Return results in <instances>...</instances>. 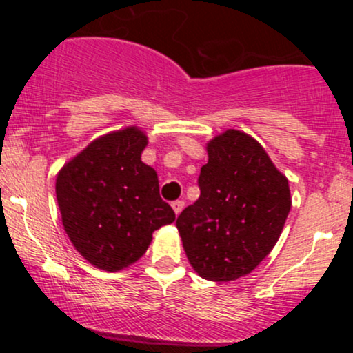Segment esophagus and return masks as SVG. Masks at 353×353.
<instances>
[{
  "instance_id": "1",
  "label": "esophagus",
  "mask_w": 353,
  "mask_h": 353,
  "mask_svg": "<svg viewBox=\"0 0 353 353\" xmlns=\"http://www.w3.org/2000/svg\"><path fill=\"white\" fill-rule=\"evenodd\" d=\"M171 205H172L174 212H176V216H179V214L182 212V209H184V201H174Z\"/></svg>"
}]
</instances>
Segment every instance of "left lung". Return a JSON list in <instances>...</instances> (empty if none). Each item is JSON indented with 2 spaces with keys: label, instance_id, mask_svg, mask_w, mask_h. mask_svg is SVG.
Masks as SVG:
<instances>
[{
  "label": "left lung",
  "instance_id": "8db88e82",
  "mask_svg": "<svg viewBox=\"0 0 353 353\" xmlns=\"http://www.w3.org/2000/svg\"><path fill=\"white\" fill-rule=\"evenodd\" d=\"M201 196L177 217L190 265L214 282L236 281L269 255L289 216L290 190L261 144L229 129L208 144Z\"/></svg>",
  "mask_w": 353,
  "mask_h": 353
}]
</instances>
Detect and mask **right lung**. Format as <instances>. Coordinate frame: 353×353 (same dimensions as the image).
Here are the masks:
<instances>
[{
    "instance_id": "obj_1",
    "label": "right lung",
    "mask_w": 353,
    "mask_h": 353,
    "mask_svg": "<svg viewBox=\"0 0 353 353\" xmlns=\"http://www.w3.org/2000/svg\"><path fill=\"white\" fill-rule=\"evenodd\" d=\"M145 144L137 128L111 132L92 141L56 177L68 237L88 262L108 272L134 264L154 230L176 221L161 199L156 171L141 161Z\"/></svg>"
}]
</instances>
